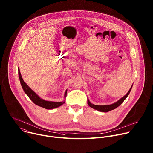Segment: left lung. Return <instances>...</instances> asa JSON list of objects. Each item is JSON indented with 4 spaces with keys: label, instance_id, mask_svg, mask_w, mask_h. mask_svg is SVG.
<instances>
[{
    "label": "left lung",
    "instance_id": "1",
    "mask_svg": "<svg viewBox=\"0 0 153 153\" xmlns=\"http://www.w3.org/2000/svg\"><path fill=\"white\" fill-rule=\"evenodd\" d=\"M131 88H132V86H131V88H130V90L128 91V92L123 97H122L121 99H120L118 101H117L116 103H115L114 104H112V105H101V106L95 105H93V104L91 103L90 101L88 99V105L91 108H93V109H94L95 110L99 111L100 112H108L109 111H111L112 110H114V109H116L117 108H118L119 106H120L122 104V103L125 100V99L127 97V96L130 94V91L131 89Z\"/></svg>",
    "mask_w": 153,
    "mask_h": 153
}]
</instances>
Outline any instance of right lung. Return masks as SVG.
Masks as SVG:
<instances>
[{"instance_id":"add662e5","label":"right lung","mask_w":153,"mask_h":153,"mask_svg":"<svg viewBox=\"0 0 153 153\" xmlns=\"http://www.w3.org/2000/svg\"><path fill=\"white\" fill-rule=\"evenodd\" d=\"M19 79L21 83V85L22 86L23 89L24 90L25 92L27 94V95L29 97V98L33 101V103L35 105L42 107L43 108H45L46 109H53L54 108H58L64 104L65 102V101H62V102H55V101H48L44 100L42 98H41L34 91H33L29 86L28 85L24 82L23 80V78L22 77L19 68ZM67 91L66 90L64 97L65 98L67 96Z\"/></svg>"}]
</instances>
